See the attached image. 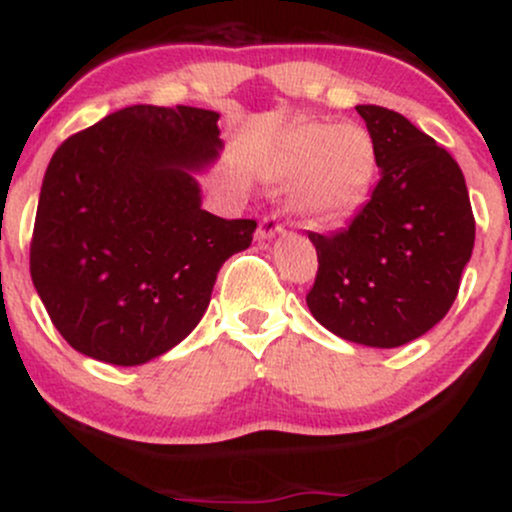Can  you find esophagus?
I'll use <instances>...</instances> for the list:
<instances>
[{
	"label": "esophagus",
	"instance_id": "esophagus-1",
	"mask_svg": "<svg viewBox=\"0 0 512 512\" xmlns=\"http://www.w3.org/2000/svg\"><path fill=\"white\" fill-rule=\"evenodd\" d=\"M279 233H284V223H281V219L276 214H267L260 221V226H257V238L260 240L274 238L279 236Z\"/></svg>",
	"mask_w": 512,
	"mask_h": 512
}]
</instances>
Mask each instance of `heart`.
Wrapping results in <instances>:
<instances>
[{
	"instance_id": "1",
	"label": "heart",
	"mask_w": 512,
	"mask_h": 512,
	"mask_svg": "<svg viewBox=\"0 0 512 512\" xmlns=\"http://www.w3.org/2000/svg\"><path fill=\"white\" fill-rule=\"evenodd\" d=\"M267 170L293 182L291 204L303 219L332 221L363 202L378 173V146L358 122H305L281 139Z\"/></svg>"
}]
</instances>
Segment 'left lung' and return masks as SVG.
<instances>
[{
	"label": "left lung",
	"mask_w": 512,
	"mask_h": 512,
	"mask_svg": "<svg viewBox=\"0 0 512 512\" xmlns=\"http://www.w3.org/2000/svg\"><path fill=\"white\" fill-rule=\"evenodd\" d=\"M378 146L380 180L351 223L308 233L317 250L310 313L346 342L392 349L448 315L474 248L457 161L404 115L356 105Z\"/></svg>",
	"instance_id": "1"
}]
</instances>
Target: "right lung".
I'll use <instances>...</instances> for the list:
<instances>
[{
  "instance_id": "right-lung-1",
  "label": "right lung",
  "mask_w": 512,
  "mask_h": 512,
  "mask_svg": "<svg viewBox=\"0 0 512 512\" xmlns=\"http://www.w3.org/2000/svg\"><path fill=\"white\" fill-rule=\"evenodd\" d=\"M219 113L129 105L52 156L35 214L31 276L79 354L139 366L202 320L221 264L257 221L202 209L192 173L216 161Z\"/></svg>"
}]
</instances>
